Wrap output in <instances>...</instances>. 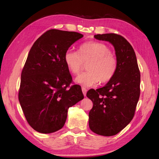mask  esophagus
<instances>
[{
    "mask_svg": "<svg viewBox=\"0 0 159 159\" xmlns=\"http://www.w3.org/2000/svg\"><path fill=\"white\" fill-rule=\"evenodd\" d=\"M82 92L84 96H86V93H87V89L85 88V87H82Z\"/></svg>",
    "mask_w": 159,
    "mask_h": 159,
    "instance_id": "obj_1",
    "label": "esophagus"
}]
</instances>
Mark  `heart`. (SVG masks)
I'll use <instances>...</instances> for the list:
<instances>
[{"instance_id": "1", "label": "heart", "mask_w": 159, "mask_h": 159, "mask_svg": "<svg viewBox=\"0 0 159 159\" xmlns=\"http://www.w3.org/2000/svg\"><path fill=\"white\" fill-rule=\"evenodd\" d=\"M64 61L70 72L79 74L87 63V72L76 78V82L85 87L107 83L113 79L117 69V57L111 49L102 43L89 42L79 46V52L68 50L64 55Z\"/></svg>"}]
</instances>
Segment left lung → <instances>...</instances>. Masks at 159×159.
Instances as JSON below:
<instances>
[{
  "label": "left lung",
  "instance_id": "left-lung-1",
  "mask_svg": "<svg viewBox=\"0 0 159 159\" xmlns=\"http://www.w3.org/2000/svg\"><path fill=\"white\" fill-rule=\"evenodd\" d=\"M94 38L112 43L118 65L113 79L105 86L87 93L93 102L89 126L98 134L113 136L124 129L134 116L140 96V71L134 49L124 37L106 33Z\"/></svg>",
  "mask_w": 159,
  "mask_h": 159
}]
</instances>
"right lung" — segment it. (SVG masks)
<instances>
[{"label":"right lung","mask_w":159,"mask_h":159,"mask_svg":"<svg viewBox=\"0 0 159 159\" xmlns=\"http://www.w3.org/2000/svg\"><path fill=\"white\" fill-rule=\"evenodd\" d=\"M83 35L74 31L50 29L33 43L22 71L18 100L29 124L41 133L62 128L67 110L84 96L73 85L64 61L71 45Z\"/></svg>","instance_id":"right-lung-1"}]
</instances>
